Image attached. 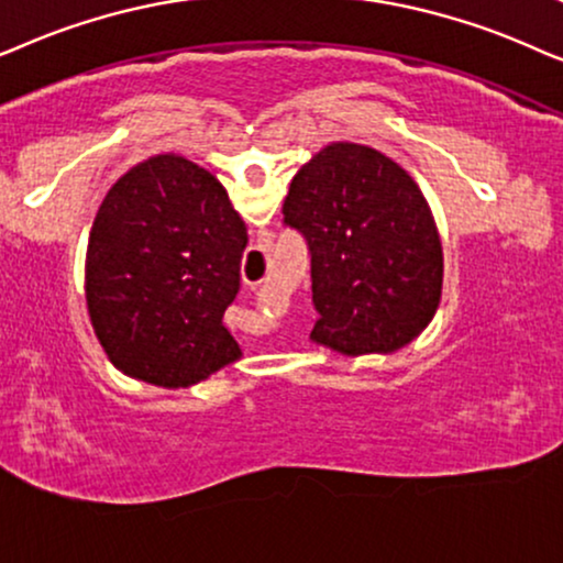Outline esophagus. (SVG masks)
<instances>
[{
	"label": "esophagus",
	"mask_w": 563,
	"mask_h": 563,
	"mask_svg": "<svg viewBox=\"0 0 563 563\" xmlns=\"http://www.w3.org/2000/svg\"><path fill=\"white\" fill-rule=\"evenodd\" d=\"M250 286H252V288H260V283H250Z\"/></svg>",
	"instance_id": "obj_1"
}]
</instances>
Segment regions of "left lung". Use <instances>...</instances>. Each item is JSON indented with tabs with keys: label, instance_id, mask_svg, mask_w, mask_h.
<instances>
[{
	"label": "left lung",
	"instance_id": "8db88e82",
	"mask_svg": "<svg viewBox=\"0 0 563 563\" xmlns=\"http://www.w3.org/2000/svg\"><path fill=\"white\" fill-rule=\"evenodd\" d=\"M283 223L311 252V340L347 357L391 355L422 334L443 294V246L407 169L336 141L296 172Z\"/></svg>",
	"mask_w": 563,
	"mask_h": 563
}]
</instances>
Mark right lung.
<instances>
[{"label":"right lung","instance_id":"add662e5","mask_svg":"<svg viewBox=\"0 0 563 563\" xmlns=\"http://www.w3.org/2000/svg\"><path fill=\"white\" fill-rule=\"evenodd\" d=\"M246 227L211 172L156 154L110 187L87 244V311L125 376L179 388L242 357L223 311Z\"/></svg>","mask_w":563,"mask_h":563}]
</instances>
